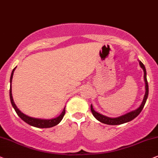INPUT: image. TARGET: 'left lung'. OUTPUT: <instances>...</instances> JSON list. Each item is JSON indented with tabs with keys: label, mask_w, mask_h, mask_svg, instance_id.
<instances>
[{
	"label": "left lung",
	"mask_w": 158,
	"mask_h": 158,
	"mask_svg": "<svg viewBox=\"0 0 158 158\" xmlns=\"http://www.w3.org/2000/svg\"><path fill=\"white\" fill-rule=\"evenodd\" d=\"M139 65L141 69H143V78H144V81H145V89H146V92H145V95L144 97H143V101L141 103V104L140 106L137 109H135L134 111H131V112L125 114L123 116H120V117H116V118H111V117H106V116H104L101 114H100L97 111H95L93 109V106H90V109L94 117L96 118L98 120L101 122V123H104V124H107V125H121V124L127 123V122H130L131 120H133V119L135 118L139 114L141 113V111H142L143 106H144L146 101H147V97H148V94H149V86H148V82H147V71H146V69L144 65L141 63V61H139Z\"/></svg>",
	"instance_id": "left-lung-1"
}]
</instances>
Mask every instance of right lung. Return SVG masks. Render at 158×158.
<instances>
[{"instance_id": "right-lung-1", "label": "right lung", "mask_w": 158, "mask_h": 158, "mask_svg": "<svg viewBox=\"0 0 158 158\" xmlns=\"http://www.w3.org/2000/svg\"><path fill=\"white\" fill-rule=\"evenodd\" d=\"M16 69V67L13 69L12 72H11V78H10V90H9V95H10V100H11V103L12 106L15 109L16 112H17V115L19 116L20 118L23 119L24 122H25L26 123H27L28 125H31V126L35 127H39V128H48V127H52L57 125V124L60 123V121L63 119V117H64L65 113V106L63 109V111H62L59 117H56V118L51 119H37V118H33V117H28V116L25 115V114L21 112V111H19V109L17 107V106L15 105V102H14V100L12 98V93H11V81H12V78L14 71Z\"/></svg>"}]
</instances>
